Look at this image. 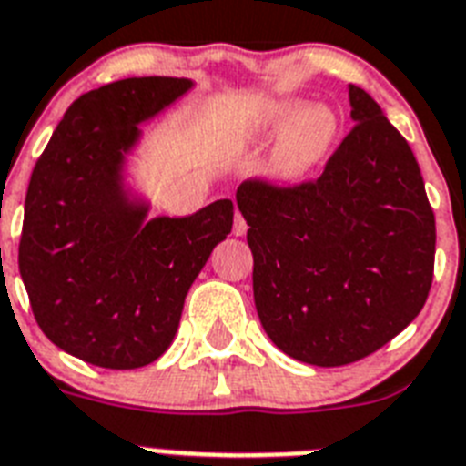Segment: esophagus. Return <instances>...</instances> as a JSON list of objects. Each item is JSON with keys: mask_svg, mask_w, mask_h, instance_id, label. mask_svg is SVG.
<instances>
[{"mask_svg": "<svg viewBox=\"0 0 466 466\" xmlns=\"http://www.w3.org/2000/svg\"><path fill=\"white\" fill-rule=\"evenodd\" d=\"M246 229H248V225H246L244 215L241 213L234 215V234H237V237H241V234H246Z\"/></svg>", "mask_w": 466, "mask_h": 466, "instance_id": "34e87169", "label": "esophagus"}]
</instances>
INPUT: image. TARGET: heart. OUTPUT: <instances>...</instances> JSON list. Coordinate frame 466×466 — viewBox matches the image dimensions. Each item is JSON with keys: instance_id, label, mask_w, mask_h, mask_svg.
<instances>
[{"instance_id": "obj_1", "label": "heart", "mask_w": 466, "mask_h": 466, "mask_svg": "<svg viewBox=\"0 0 466 466\" xmlns=\"http://www.w3.org/2000/svg\"><path fill=\"white\" fill-rule=\"evenodd\" d=\"M336 116L327 106H310L299 113L296 104H277L265 116L268 135H281L275 167L281 177L306 175L331 147L336 137Z\"/></svg>"}]
</instances>
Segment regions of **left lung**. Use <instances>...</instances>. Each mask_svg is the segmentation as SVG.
I'll list each match as a JSON object with an SVG mask.
<instances>
[{
	"mask_svg": "<svg viewBox=\"0 0 466 466\" xmlns=\"http://www.w3.org/2000/svg\"><path fill=\"white\" fill-rule=\"evenodd\" d=\"M348 96L355 125L319 177L237 189L258 318L279 350L318 367L386 346L433 281L436 218L420 163L365 89Z\"/></svg>",
	"mask_w": 466,
	"mask_h": 466,
	"instance_id": "obj_1",
	"label": "left lung"
}]
</instances>
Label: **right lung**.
<instances>
[{
    "mask_svg": "<svg viewBox=\"0 0 466 466\" xmlns=\"http://www.w3.org/2000/svg\"><path fill=\"white\" fill-rule=\"evenodd\" d=\"M189 87L127 77L82 94L35 163L18 269L46 339L89 365L137 370L166 353L191 281L232 232L229 198L144 225L120 189L137 125Z\"/></svg>",
    "mask_w": 466,
    "mask_h": 466,
    "instance_id": "add662e5",
    "label": "right lung"
}]
</instances>
